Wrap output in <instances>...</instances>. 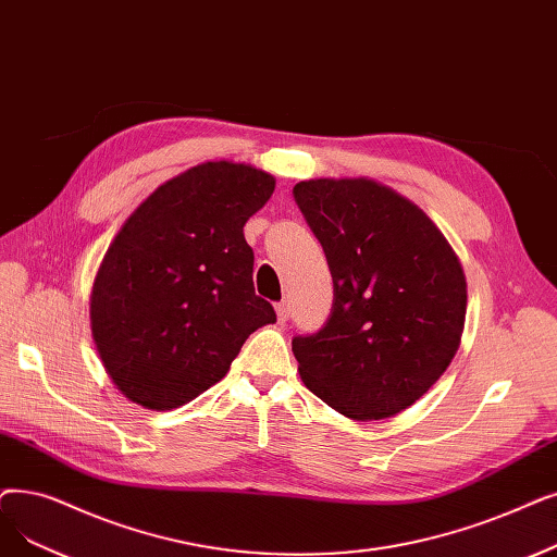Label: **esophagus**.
I'll return each mask as SVG.
<instances>
[{
	"label": "esophagus",
	"mask_w": 557,
	"mask_h": 557,
	"mask_svg": "<svg viewBox=\"0 0 557 557\" xmlns=\"http://www.w3.org/2000/svg\"><path fill=\"white\" fill-rule=\"evenodd\" d=\"M275 313H277V321L280 323H286L288 321V313H292V309H288V302L282 300L275 305Z\"/></svg>",
	"instance_id": "34e87169"
}]
</instances>
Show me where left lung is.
<instances>
[{
    "mask_svg": "<svg viewBox=\"0 0 557 557\" xmlns=\"http://www.w3.org/2000/svg\"><path fill=\"white\" fill-rule=\"evenodd\" d=\"M334 282L332 313L296 336L311 394L352 421L396 417L453 361L465 332L467 277L430 215L369 177L294 186Z\"/></svg>",
    "mask_w": 557,
    "mask_h": 557,
    "instance_id": "obj_1",
    "label": "left lung"
}]
</instances>
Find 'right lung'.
Masks as SVG:
<instances>
[{
    "label": "right lung",
    "instance_id": "add662e5",
    "mask_svg": "<svg viewBox=\"0 0 557 557\" xmlns=\"http://www.w3.org/2000/svg\"><path fill=\"white\" fill-rule=\"evenodd\" d=\"M275 177L205 161L161 184L120 227L90 292V332L115 389L175 409L223 380L246 338L275 323L255 296L244 225Z\"/></svg>",
    "mask_w": 557,
    "mask_h": 557
}]
</instances>
